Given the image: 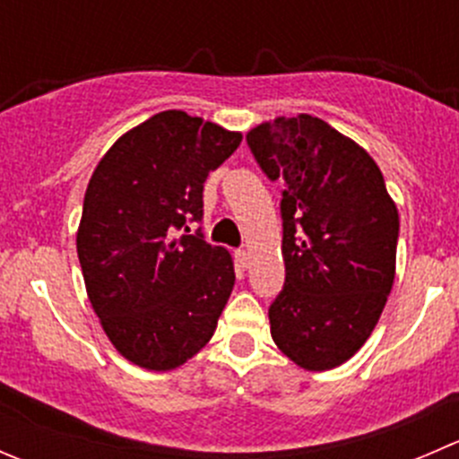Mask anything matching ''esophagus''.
Wrapping results in <instances>:
<instances>
[{
	"label": "esophagus",
	"instance_id": "34e87169",
	"mask_svg": "<svg viewBox=\"0 0 459 459\" xmlns=\"http://www.w3.org/2000/svg\"><path fill=\"white\" fill-rule=\"evenodd\" d=\"M235 266L242 268V271L248 266V253L244 251V248H238V251H235Z\"/></svg>",
	"mask_w": 459,
	"mask_h": 459
}]
</instances>
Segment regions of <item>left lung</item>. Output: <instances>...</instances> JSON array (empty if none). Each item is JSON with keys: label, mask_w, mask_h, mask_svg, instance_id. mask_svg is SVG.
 Segmentation results:
<instances>
[{"label": "left lung", "mask_w": 459, "mask_h": 459, "mask_svg": "<svg viewBox=\"0 0 459 459\" xmlns=\"http://www.w3.org/2000/svg\"><path fill=\"white\" fill-rule=\"evenodd\" d=\"M281 184L284 289L268 308L277 349L307 371L353 358L395 280L400 217L373 157L324 119L277 117L247 135Z\"/></svg>", "instance_id": "left-lung-1"}]
</instances>
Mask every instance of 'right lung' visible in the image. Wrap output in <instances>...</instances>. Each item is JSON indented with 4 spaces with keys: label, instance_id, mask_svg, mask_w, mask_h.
Masks as SVG:
<instances>
[{
    "label": "right lung",
    "instance_id": "add662e5",
    "mask_svg": "<svg viewBox=\"0 0 459 459\" xmlns=\"http://www.w3.org/2000/svg\"><path fill=\"white\" fill-rule=\"evenodd\" d=\"M239 142L242 133L164 110L119 137L88 182L77 230L86 293L108 340L137 367H182L215 333L233 259L188 224L204 215L208 173Z\"/></svg>",
    "mask_w": 459,
    "mask_h": 459
}]
</instances>
